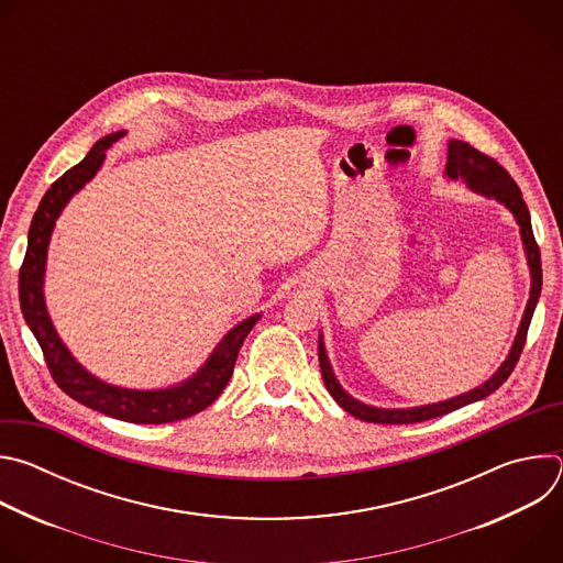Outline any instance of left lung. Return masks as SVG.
Masks as SVG:
<instances>
[{
	"label": "left lung",
	"instance_id": "obj_1",
	"mask_svg": "<svg viewBox=\"0 0 563 563\" xmlns=\"http://www.w3.org/2000/svg\"><path fill=\"white\" fill-rule=\"evenodd\" d=\"M445 176L450 180H463L474 194H481L486 198H493L497 202H501L504 207L510 209V213L515 216L517 224H519V233H521V243L526 250V258H528V267H530V298L521 318V325L517 330L512 350L508 354V358L501 363V367L484 383L478 385L465 394H459L454 398L448 400H439V404H430V406H419V408H398V410H385V408H374V406H365L361 400H356L354 396H350L341 383L336 380L325 345H323V334L318 336V363H320V374H323L325 387L328 391L334 396L336 404L350 412L352 417L367 421V423H385V426H396V423H421L428 419H437L443 417L452 410H459L467 404H474V400H481L490 396L495 389H499L504 385V380H508V376L512 374L521 350L526 345V336H528V328L530 320L541 294V254H539V245L534 243V233H532V224H530V211L521 198V189L517 187V183L510 178V174L497 163L495 157L481 153L478 148L470 146L467 142L461 140H450L448 142V163H445Z\"/></svg>",
	"mask_w": 563,
	"mask_h": 563
}]
</instances>
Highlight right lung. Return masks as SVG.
<instances>
[{
	"label": "right lung",
	"instance_id": "obj_1",
	"mask_svg": "<svg viewBox=\"0 0 563 563\" xmlns=\"http://www.w3.org/2000/svg\"><path fill=\"white\" fill-rule=\"evenodd\" d=\"M124 135L126 131H118L98 140L82 163L57 178L44 194L29 229V247L20 269V305L26 325L44 352L51 376L77 404L129 423H174L202 412L220 396L233 374L238 352L252 328L258 323L261 313L245 318L243 323L229 330L207 363L180 385L165 389H129L100 380L73 358L57 336L44 302L46 254L55 220L73 194H77L100 172L107 157L104 151Z\"/></svg>",
	"mask_w": 563,
	"mask_h": 563
}]
</instances>
